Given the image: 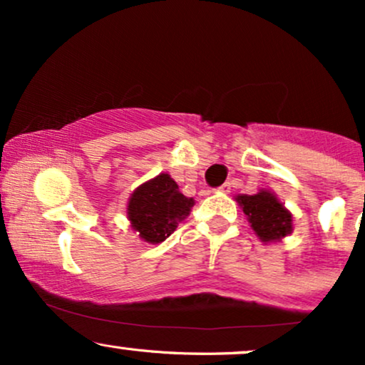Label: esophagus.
I'll return each instance as SVG.
<instances>
[{
    "label": "esophagus",
    "instance_id": "34e87169",
    "mask_svg": "<svg viewBox=\"0 0 365 365\" xmlns=\"http://www.w3.org/2000/svg\"><path fill=\"white\" fill-rule=\"evenodd\" d=\"M217 192H225V194H228L230 192V183H225V185H221L217 188Z\"/></svg>",
    "mask_w": 365,
    "mask_h": 365
}]
</instances>
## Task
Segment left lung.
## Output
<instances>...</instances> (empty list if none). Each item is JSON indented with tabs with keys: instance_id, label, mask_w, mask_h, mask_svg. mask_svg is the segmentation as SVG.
I'll return each instance as SVG.
<instances>
[{
	"instance_id": "left-lung-1",
	"label": "left lung",
	"mask_w": 365,
	"mask_h": 365,
	"mask_svg": "<svg viewBox=\"0 0 365 365\" xmlns=\"http://www.w3.org/2000/svg\"><path fill=\"white\" fill-rule=\"evenodd\" d=\"M235 200L245 212L255 235L264 244L283 240L293 232V215L274 192L261 188L257 194L237 195Z\"/></svg>"
}]
</instances>
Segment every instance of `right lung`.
<instances>
[{
  "mask_svg": "<svg viewBox=\"0 0 365 365\" xmlns=\"http://www.w3.org/2000/svg\"><path fill=\"white\" fill-rule=\"evenodd\" d=\"M194 204L195 200L183 195L168 173H159L128 197L130 228L148 244H161L190 215Z\"/></svg>",
  "mask_w": 365,
  "mask_h": 365,
  "instance_id": "right-lung-1",
  "label": "right lung"
}]
</instances>
